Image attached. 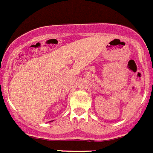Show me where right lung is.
<instances>
[{
    "label": "right lung",
    "mask_w": 153,
    "mask_h": 153,
    "mask_svg": "<svg viewBox=\"0 0 153 153\" xmlns=\"http://www.w3.org/2000/svg\"><path fill=\"white\" fill-rule=\"evenodd\" d=\"M50 122H52V121H50Z\"/></svg>",
    "instance_id": "obj_1"
}]
</instances>
